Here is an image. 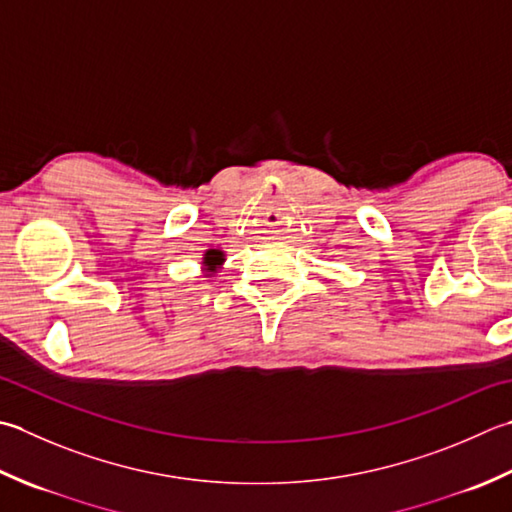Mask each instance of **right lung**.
<instances>
[{
	"label": "right lung",
	"mask_w": 512,
	"mask_h": 512,
	"mask_svg": "<svg viewBox=\"0 0 512 512\" xmlns=\"http://www.w3.org/2000/svg\"><path fill=\"white\" fill-rule=\"evenodd\" d=\"M206 262H208V264H217V262H219V253H217V250H210V253L206 255Z\"/></svg>",
	"instance_id": "1"
}]
</instances>
